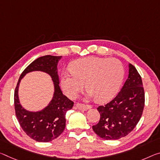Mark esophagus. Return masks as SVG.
Here are the masks:
<instances>
[{"label":"esophagus","instance_id":"34e87169","mask_svg":"<svg viewBox=\"0 0 160 160\" xmlns=\"http://www.w3.org/2000/svg\"><path fill=\"white\" fill-rule=\"evenodd\" d=\"M76 106L78 109H80V110H89L90 108H91V105H85V104H82V103H77L76 104Z\"/></svg>","mask_w":160,"mask_h":160}]
</instances>
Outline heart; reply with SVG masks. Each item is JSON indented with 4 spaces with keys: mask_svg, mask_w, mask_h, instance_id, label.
<instances>
[{
    "mask_svg": "<svg viewBox=\"0 0 160 160\" xmlns=\"http://www.w3.org/2000/svg\"><path fill=\"white\" fill-rule=\"evenodd\" d=\"M71 72L62 73L61 85L70 97H75L84 88L89 96L100 102L112 99L119 90L124 75L123 65L116 58L89 57L76 60Z\"/></svg>",
    "mask_w": 160,
    "mask_h": 160,
    "instance_id": "obj_1",
    "label": "heart"
}]
</instances>
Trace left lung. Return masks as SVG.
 Wrapping results in <instances>:
<instances>
[{
	"mask_svg": "<svg viewBox=\"0 0 160 160\" xmlns=\"http://www.w3.org/2000/svg\"><path fill=\"white\" fill-rule=\"evenodd\" d=\"M144 90L140 75L133 65H129V75L116 97L99 106L100 118L92 130L100 138L118 139L134 130L142 115Z\"/></svg>",
	"mask_w": 160,
	"mask_h": 160,
	"instance_id": "8db88e82",
	"label": "left lung"
}]
</instances>
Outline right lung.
Wrapping results in <instances>:
<instances>
[{
  "label": "right lung",
  "mask_w": 160,
  "mask_h": 160,
  "mask_svg": "<svg viewBox=\"0 0 160 160\" xmlns=\"http://www.w3.org/2000/svg\"><path fill=\"white\" fill-rule=\"evenodd\" d=\"M62 56L47 55L32 62L23 70L15 89L14 106L18 122L25 134L40 142H48L56 139L65 128V115L72 108L74 102L62 92L59 86L57 65ZM35 70L43 71L52 77L55 85L54 97L50 105L40 112L25 111L19 105L17 90L19 81L26 73Z\"/></svg>",
  "instance_id": "add662e5"
}]
</instances>
